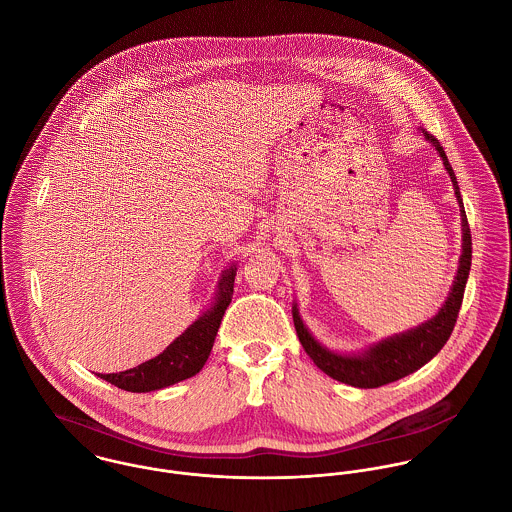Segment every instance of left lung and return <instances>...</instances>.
Returning <instances> with one entry per match:
<instances>
[{
    "label": "left lung",
    "instance_id": "obj_1",
    "mask_svg": "<svg viewBox=\"0 0 512 512\" xmlns=\"http://www.w3.org/2000/svg\"><path fill=\"white\" fill-rule=\"evenodd\" d=\"M424 134H426L428 142H432L438 149L439 155L443 159V165L451 177L455 197L461 207V224H463V252L459 258L457 276H455L449 297L443 303V307L439 309L438 315L408 333L380 341L378 345L370 347L365 355H337V353H329L327 349H323L309 335V331L305 329V325L297 313V307H293V325H295L299 343L303 345V349L311 357V361L319 366L325 374H329L331 378L351 384V386H357V388H378V386L390 384L398 378L412 374L414 370L426 365L428 361H432L441 351V347L447 343V339L455 327L461 301H463L465 284H467L469 270H471V228L467 222V215L463 211L461 193L457 187L455 173L447 161V155L439 144L438 138H434L428 132H424Z\"/></svg>",
    "mask_w": 512,
    "mask_h": 512
}]
</instances>
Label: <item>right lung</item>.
I'll return each mask as SVG.
<instances>
[{
  "label": "right lung",
  "mask_w": 512,
  "mask_h": 512,
  "mask_svg": "<svg viewBox=\"0 0 512 512\" xmlns=\"http://www.w3.org/2000/svg\"><path fill=\"white\" fill-rule=\"evenodd\" d=\"M234 276L236 268H230L222 276L219 297L211 311L197 319L161 355L124 372L100 374V378L128 392H151L195 376L207 363L211 349L215 345L222 315L230 303L234 290Z\"/></svg>",
  "instance_id": "obj_1"
}]
</instances>
